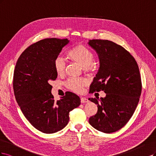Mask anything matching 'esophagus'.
<instances>
[{"label": "esophagus", "instance_id": "1", "mask_svg": "<svg viewBox=\"0 0 156 156\" xmlns=\"http://www.w3.org/2000/svg\"><path fill=\"white\" fill-rule=\"evenodd\" d=\"M89 101L88 100V99H87V98H84V97H82L81 98V102L82 103H86V102H87Z\"/></svg>", "mask_w": 156, "mask_h": 156}]
</instances>
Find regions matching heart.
<instances>
[{"mask_svg": "<svg viewBox=\"0 0 156 156\" xmlns=\"http://www.w3.org/2000/svg\"><path fill=\"white\" fill-rule=\"evenodd\" d=\"M67 58L79 65L85 72L93 73L96 69L94 53L82 44L75 45L70 50ZM54 67L56 74L60 76H63L66 71V63L62 58H57L54 60ZM87 84V82L85 79H69L66 82V87L74 93H80Z\"/></svg>", "mask_w": 156, "mask_h": 156, "instance_id": "b5f03b06", "label": "heart"}]
</instances>
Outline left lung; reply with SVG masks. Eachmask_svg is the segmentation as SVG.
Masks as SVG:
<instances>
[{
	"mask_svg": "<svg viewBox=\"0 0 156 156\" xmlns=\"http://www.w3.org/2000/svg\"><path fill=\"white\" fill-rule=\"evenodd\" d=\"M88 44L97 53L100 67L89 93L104 91V98H91L97 113L89 119L100 132H117L126 124L136 109L141 93V78L134 58L122 47L109 40L92 39Z\"/></svg>",
	"mask_w": 156,
	"mask_h": 156,
	"instance_id": "left-lung-1",
	"label": "left lung"
}]
</instances>
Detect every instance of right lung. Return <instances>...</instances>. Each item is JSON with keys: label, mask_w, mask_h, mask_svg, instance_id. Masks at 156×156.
Segmentation results:
<instances>
[{"label": "right lung", "mask_w": 156, "mask_h": 156, "mask_svg": "<svg viewBox=\"0 0 156 156\" xmlns=\"http://www.w3.org/2000/svg\"><path fill=\"white\" fill-rule=\"evenodd\" d=\"M68 39H45L30 45L19 58L13 74V91L24 117L44 133H53L66 126L69 112L80 105V97L66 92L57 102L52 95V80L58 74L54 62Z\"/></svg>", "instance_id": "obj_1"}]
</instances>
